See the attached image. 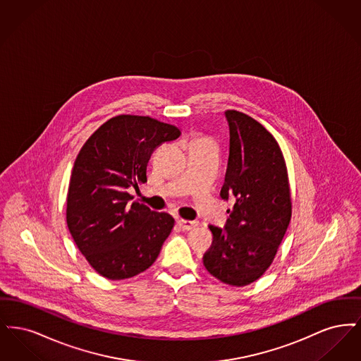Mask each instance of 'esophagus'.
<instances>
[{
	"instance_id": "1",
	"label": "esophagus",
	"mask_w": 361,
	"mask_h": 361,
	"mask_svg": "<svg viewBox=\"0 0 361 361\" xmlns=\"http://www.w3.org/2000/svg\"><path fill=\"white\" fill-rule=\"evenodd\" d=\"M177 224H178V226H180L183 230H192V228H195V227L199 224V222H197V221H184V219H178Z\"/></svg>"
}]
</instances>
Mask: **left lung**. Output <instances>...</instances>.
I'll return each mask as SVG.
<instances>
[{
    "label": "left lung",
    "mask_w": 361,
    "mask_h": 361,
    "mask_svg": "<svg viewBox=\"0 0 361 361\" xmlns=\"http://www.w3.org/2000/svg\"><path fill=\"white\" fill-rule=\"evenodd\" d=\"M224 115L230 150L221 197L235 202L224 228L208 226L214 240L203 262L218 280L243 287L271 267L291 221V192L274 135L242 112Z\"/></svg>",
    "instance_id": "obj_1"
}]
</instances>
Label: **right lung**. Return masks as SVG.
<instances>
[{"label": "right lung", "mask_w": 361, "mask_h": 361, "mask_svg": "<svg viewBox=\"0 0 361 361\" xmlns=\"http://www.w3.org/2000/svg\"><path fill=\"white\" fill-rule=\"evenodd\" d=\"M181 135L149 116L119 115L99 127L75 158L68 192L70 234L92 268L109 280L150 268L174 219L133 202L128 188L147 181V162L164 142Z\"/></svg>", "instance_id": "add662e5"}]
</instances>
